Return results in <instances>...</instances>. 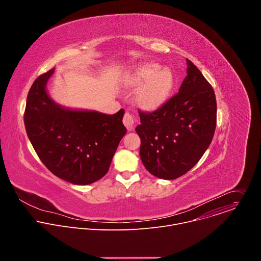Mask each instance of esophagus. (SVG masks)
<instances>
[{"mask_svg": "<svg viewBox=\"0 0 261 261\" xmlns=\"http://www.w3.org/2000/svg\"><path fill=\"white\" fill-rule=\"evenodd\" d=\"M123 123L126 126V128L128 129V131H132V130H134V127L136 124V119L131 114L126 113L124 116V119H123Z\"/></svg>", "mask_w": 261, "mask_h": 261, "instance_id": "1", "label": "esophagus"}]
</instances>
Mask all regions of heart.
Here are the masks:
<instances>
[{
  "mask_svg": "<svg viewBox=\"0 0 261 261\" xmlns=\"http://www.w3.org/2000/svg\"><path fill=\"white\" fill-rule=\"evenodd\" d=\"M130 86H142L136 94L137 105L147 111L162 106L168 99L174 84L173 74L168 68L157 64H146L139 67L127 81Z\"/></svg>",
  "mask_w": 261,
  "mask_h": 261,
  "instance_id": "obj_1",
  "label": "heart"
}]
</instances>
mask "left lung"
I'll return each mask as SVG.
<instances>
[{
  "label": "left lung",
  "instance_id": "8db88e82",
  "mask_svg": "<svg viewBox=\"0 0 261 261\" xmlns=\"http://www.w3.org/2000/svg\"><path fill=\"white\" fill-rule=\"evenodd\" d=\"M140 159L163 179L188 172L210 146L217 121L216 96L199 69L187 59V76L178 93L153 113L139 111Z\"/></svg>",
  "mask_w": 261,
  "mask_h": 261
}]
</instances>
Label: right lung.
Listing matches in <instances>:
<instances>
[{"label": "right lung", "instance_id": "right-lung-1", "mask_svg": "<svg viewBox=\"0 0 261 261\" xmlns=\"http://www.w3.org/2000/svg\"><path fill=\"white\" fill-rule=\"evenodd\" d=\"M55 68L32 85L24 110L28 137L42 163L58 177L89 185L103 177L126 134L124 109L115 115L57 103L46 86Z\"/></svg>", "mask_w": 261, "mask_h": 261}]
</instances>
